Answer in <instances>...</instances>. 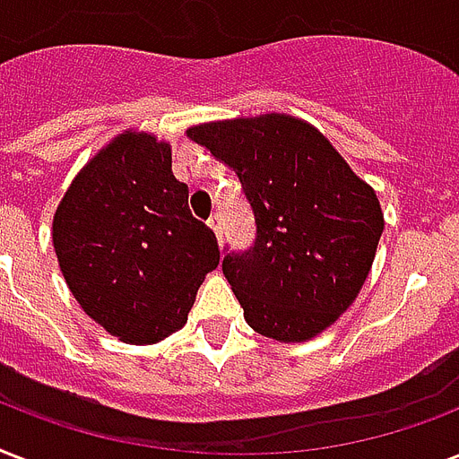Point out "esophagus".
<instances>
[{
  "label": "esophagus",
  "instance_id": "1",
  "mask_svg": "<svg viewBox=\"0 0 459 459\" xmlns=\"http://www.w3.org/2000/svg\"><path fill=\"white\" fill-rule=\"evenodd\" d=\"M207 226H209V229H212V230H214L216 238L221 240V214H219V212H214V214L209 216V219H207Z\"/></svg>",
  "mask_w": 459,
  "mask_h": 459
}]
</instances>
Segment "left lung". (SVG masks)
<instances>
[{"label": "left lung", "mask_w": 459, "mask_h": 459, "mask_svg": "<svg viewBox=\"0 0 459 459\" xmlns=\"http://www.w3.org/2000/svg\"><path fill=\"white\" fill-rule=\"evenodd\" d=\"M229 164L250 200L257 240L223 257L245 321L281 342H305L338 321L362 290L384 212L328 138L290 114H259L187 128Z\"/></svg>", "instance_id": "obj_1"}]
</instances>
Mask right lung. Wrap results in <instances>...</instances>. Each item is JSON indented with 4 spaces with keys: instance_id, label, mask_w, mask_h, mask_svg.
<instances>
[{
    "instance_id": "add662e5",
    "label": "right lung",
    "mask_w": 459,
    "mask_h": 459,
    "mask_svg": "<svg viewBox=\"0 0 459 459\" xmlns=\"http://www.w3.org/2000/svg\"><path fill=\"white\" fill-rule=\"evenodd\" d=\"M52 243L82 312L107 333L152 345L186 326L197 288L219 266V243L187 209L171 145L118 133L61 197Z\"/></svg>"
}]
</instances>
